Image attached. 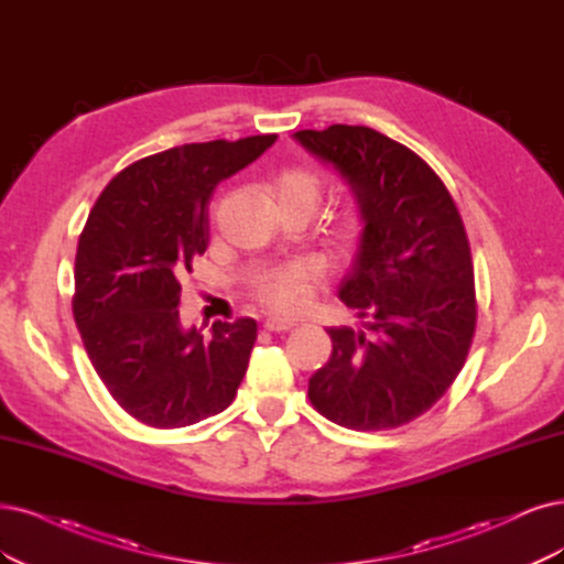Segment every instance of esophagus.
<instances>
[{
    "label": "esophagus",
    "instance_id": "esophagus-1",
    "mask_svg": "<svg viewBox=\"0 0 564 564\" xmlns=\"http://www.w3.org/2000/svg\"><path fill=\"white\" fill-rule=\"evenodd\" d=\"M293 327H295L293 321H283V318H267L264 321V329L267 332H288V329H293Z\"/></svg>",
    "mask_w": 564,
    "mask_h": 564
}]
</instances>
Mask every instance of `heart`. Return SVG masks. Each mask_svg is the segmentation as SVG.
I'll use <instances>...</instances> for the list:
<instances>
[{"instance_id": "1", "label": "heart", "mask_w": 564, "mask_h": 564, "mask_svg": "<svg viewBox=\"0 0 564 564\" xmlns=\"http://www.w3.org/2000/svg\"><path fill=\"white\" fill-rule=\"evenodd\" d=\"M267 199L279 206V212H300L306 218L316 212L321 204V178L308 172L293 166L283 170L274 181L262 185ZM365 232V220L358 212H344L335 218L325 232V250L332 260H348L356 253ZM311 288V271L306 267H288L281 271H271L258 285L256 295L262 304L276 311H293L297 308Z\"/></svg>"}]
</instances>
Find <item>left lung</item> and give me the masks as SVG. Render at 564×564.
<instances>
[{"instance_id":"1","label":"left lung","mask_w":564,"mask_h":564,"mask_svg":"<svg viewBox=\"0 0 564 564\" xmlns=\"http://www.w3.org/2000/svg\"><path fill=\"white\" fill-rule=\"evenodd\" d=\"M348 183L365 220L339 300L362 329L329 327L332 356L308 400L348 430L419 419L460 373L476 327L469 241L442 178L406 145L365 128L293 134Z\"/></svg>"}]
</instances>
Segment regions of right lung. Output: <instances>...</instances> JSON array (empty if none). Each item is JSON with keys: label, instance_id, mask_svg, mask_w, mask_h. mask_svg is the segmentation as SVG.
Segmentation results:
<instances>
[{"label": "right lung", "instance_id": "right-lung-1", "mask_svg": "<svg viewBox=\"0 0 564 564\" xmlns=\"http://www.w3.org/2000/svg\"><path fill=\"white\" fill-rule=\"evenodd\" d=\"M276 134L185 143L122 170L83 227L74 321L111 398L143 425H195L232 404L258 323L183 327L181 283L208 246V199Z\"/></svg>", "mask_w": 564, "mask_h": 564}]
</instances>
